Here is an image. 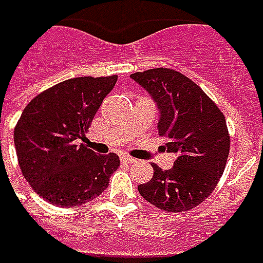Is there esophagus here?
Instances as JSON below:
<instances>
[{
    "label": "esophagus",
    "mask_w": 263,
    "mask_h": 263,
    "mask_svg": "<svg viewBox=\"0 0 263 263\" xmlns=\"http://www.w3.org/2000/svg\"><path fill=\"white\" fill-rule=\"evenodd\" d=\"M121 161L125 163V164H133V163H136V158H133V157H130V155H123V157H121Z\"/></svg>",
    "instance_id": "esophagus-1"
}]
</instances>
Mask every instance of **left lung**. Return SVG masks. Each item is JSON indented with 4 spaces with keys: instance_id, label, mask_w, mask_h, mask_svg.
Returning a JSON list of instances; mask_svg holds the SVG:
<instances>
[{
    "instance_id": "left-lung-1",
    "label": "left lung",
    "mask_w": 263,
    "mask_h": 263,
    "mask_svg": "<svg viewBox=\"0 0 263 263\" xmlns=\"http://www.w3.org/2000/svg\"><path fill=\"white\" fill-rule=\"evenodd\" d=\"M132 78L157 102L158 135L176 154L170 170L152 164L154 176L139 192L160 210L188 212L209 198L223 175L231 148L225 115L201 87L175 69L155 68Z\"/></svg>"
}]
</instances>
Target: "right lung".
I'll return each mask as SVG.
<instances>
[{"label": "right lung", "instance_id": "right-lung-1", "mask_svg": "<svg viewBox=\"0 0 263 263\" xmlns=\"http://www.w3.org/2000/svg\"><path fill=\"white\" fill-rule=\"evenodd\" d=\"M117 80L118 75L62 81L36 95L22 112L14 127L20 170L50 204L78 207L95 200L120 167L117 154L100 155L78 143Z\"/></svg>", "mask_w": 263, "mask_h": 263}]
</instances>
